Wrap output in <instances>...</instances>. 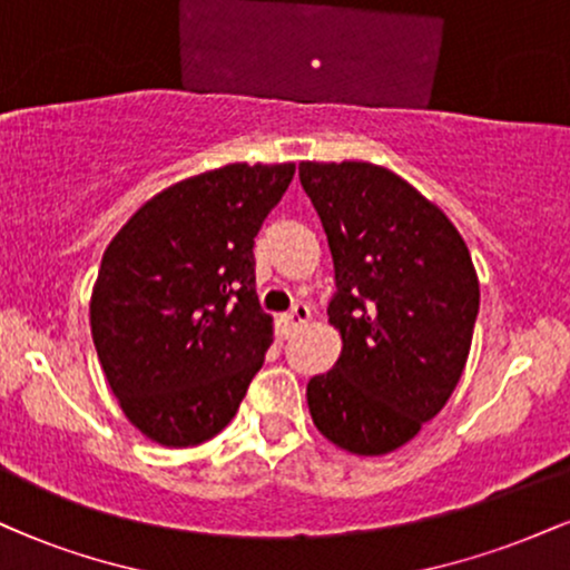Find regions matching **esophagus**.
Returning a JSON list of instances; mask_svg holds the SVG:
<instances>
[{"label": "esophagus", "mask_w": 570, "mask_h": 570, "mask_svg": "<svg viewBox=\"0 0 570 570\" xmlns=\"http://www.w3.org/2000/svg\"><path fill=\"white\" fill-rule=\"evenodd\" d=\"M307 322H311V307H307L305 303H297L284 316V324L289 326V330H303Z\"/></svg>", "instance_id": "34e87169"}]
</instances>
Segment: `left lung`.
<instances>
[{"instance_id":"8db88e82","label":"left lung","mask_w":570,"mask_h":570,"mask_svg":"<svg viewBox=\"0 0 570 570\" xmlns=\"http://www.w3.org/2000/svg\"><path fill=\"white\" fill-rule=\"evenodd\" d=\"M322 217L343 348L307 383V410L332 444L385 455L448 404L472 348L480 278L455 225L426 195L364 160L299 163Z\"/></svg>"}]
</instances>
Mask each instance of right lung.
Here are the masks:
<instances>
[{
  "instance_id": "right-lung-1",
  "label": "right lung",
  "mask_w": 570,
  "mask_h": 570,
  "mask_svg": "<svg viewBox=\"0 0 570 570\" xmlns=\"http://www.w3.org/2000/svg\"><path fill=\"white\" fill-rule=\"evenodd\" d=\"M294 163H230L153 195L104 252L90 332L130 426L195 448L233 421L273 343L254 238Z\"/></svg>"
}]
</instances>
